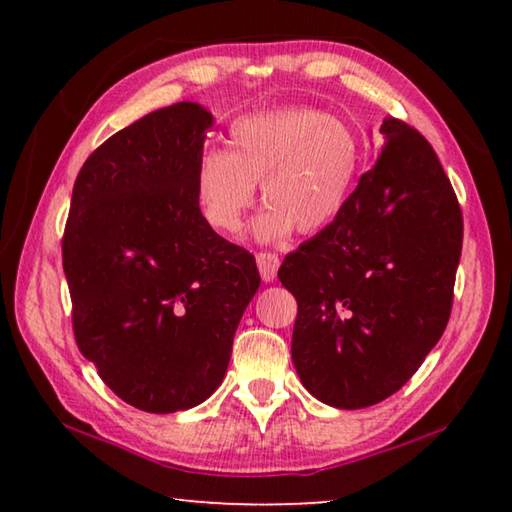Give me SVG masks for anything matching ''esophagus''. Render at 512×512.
I'll return each instance as SVG.
<instances>
[{
	"label": "esophagus",
	"instance_id": "1",
	"mask_svg": "<svg viewBox=\"0 0 512 512\" xmlns=\"http://www.w3.org/2000/svg\"><path fill=\"white\" fill-rule=\"evenodd\" d=\"M257 266H259V275H262L264 282H273L277 275V268H280V257L275 253H257Z\"/></svg>",
	"mask_w": 512,
	"mask_h": 512
}]
</instances>
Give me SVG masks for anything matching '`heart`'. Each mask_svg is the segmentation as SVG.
Returning <instances> with one entry per match:
<instances>
[{"label":"heart","instance_id":"1","mask_svg":"<svg viewBox=\"0 0 512 512\" xmlns=\"http://www.w3.org/2000/svg\"><path fill=\"white\" fill-rule=\"evenodd\" d=\"M361 160L363 140L350 121L307 106L257 112L232 121L228 149L198 155L196 198L214 230L239 232L262 183L268 207L255 237L277 241L293 228L314 235L343 212Z\"/></svg>","mask_w":512,"mask_h":512}]
</instances>
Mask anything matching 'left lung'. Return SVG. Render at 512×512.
I'll list each match as a JSON object with an SVG mask.
<instances>
[{"label": "left lung", "instance_id": "obj_1", "mask_svg": "<svg viewBox=\"0 0 512 512\" xmlns=\"http://www.w3.org/2000/svg\"><path fill=\"white\" fill-rule=\"evenodd\" d=\"M375 167L332 225L284 257L298 302L291 359L336 409H366L409 381L452 314L463 214L436 151L384 119Z\"/></svg>", "mask_w": 512, "mask_h": 512}]
</instances>
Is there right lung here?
Listing matches in <instances>:
<instances>
[{"label":"right lung","mask_w":512,"mask_h":512,"mask_svg":"<svg viewBox=\"0 0 512 512\" xmlns=\"http://www.w3.org/2000/svg\"><path fill=\"white\" fill-rule=\"evenodd\" d=\"M214 119L173 103L108 137L79 171L63 235L74 339L112 393L146 413L205 402L259 289L255 257L196 198Z\"/></svg>","instance_id":"add662e5"}]
</instances>
